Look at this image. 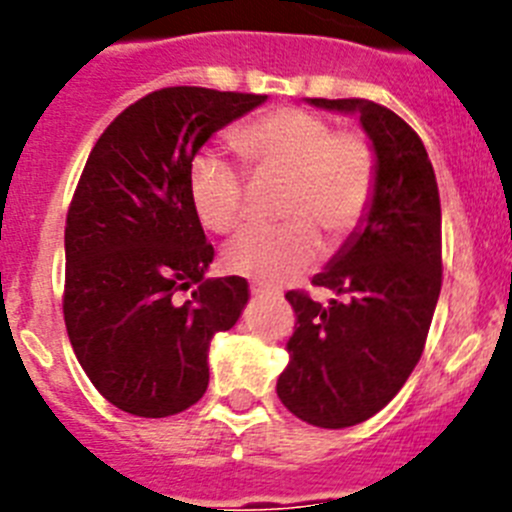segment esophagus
Instances as JSON below:
<instances>
[{"label":"esophagus","mask_w":512,"mask_h":512,"mask_svg":"<svg viewBox=\"0 0 512 512\" xmlns=\"http://www.w3.org/2000/svg\"><path fill=\"white\" fill-rule=\"evenodd\" d=\"M251 295H253V300H269V297H274V292H271V289L259 287V284H253Z\"/></svg>","instance_id":"obj_1"}]
</instances>
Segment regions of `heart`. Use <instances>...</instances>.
<instances>
[{
    "label": "heart",
    "instance_id": "heart-1",
    "mask_svg": "<svg viewBox=\"0 0 512 512\" xmlns=\"http://www.w3.org/2000/svg\"><path fill=\"white\" fill-rule=\"evenodd\" d=\"M256 184L284 182L279 220L271 230H243L223 251L230 274L279 287L318 264L320 235L330 246L361 228L379 187V156L359 128L336 130L333 120L307 107L284 104L253 117L230 135ZM246 176L217 153H200L189 166V200L200 223L217 235L246 215Z\"/></svg>",
    "mask_w": 512,
    "mask_h": 512
}]
</instances>
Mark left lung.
Instances as JSON below:
<instances>
[{"label": "left lung", "instance_id": "left-lung-1", "mask_svg": "<svg viewBox=\"0 0 512 512\" xmlns=\"http://www.w3.org/2000/svg\"><path fill=\"white\" fill-rule=\"evenodd\" d=\"M312 104L359 112L379 187L364 228L312 279L336 297L320 305L305 289L284 295L297 330L277 395L305 423L348 428L377 415L423 354L443 279L441 197L423 140L400 115L356 97Z\"/></svg>", "mask_w": 512, "mask_h": 512}]
</instances>
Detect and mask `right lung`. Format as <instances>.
Returning a JSON list of instances; mask_svg holds the SVG:
<instances>
[{"label": "right lung", "instance_id": "add662e5", "mask_svg": "<svg viewBox=\"0 0 512 512\" xmlns=\"http://www.w3.org/2000/svg\"><path fill=\"white\" fill-rule=\"evenodd\" d=\"M264 99L156 89L104 128L81 171L66 215L63 320L81 369L125 413L166 418L200 400L210 338L246 310V279H202L215 248L189 200V166ZM192 283L193 297L176 303Z\"/></svg>", "mask_w": 512, "mask_h": 512}]
</instances>
